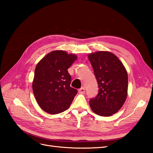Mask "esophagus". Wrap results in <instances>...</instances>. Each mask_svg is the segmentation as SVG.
Returning a JSON list of instances; mask_svg holds the SVG:
<instances>
[{"label":"esophagus","instance_id":"34e87169","mask_svg":"<svg viewBox=\"0 0 153 153\" xmlns=\"http://www.w3.org/2000/svg\"><path fill=\"white\" fill-rule=\"evenodd\" d=\"M78 91H79V93H81V94L85 93V87H82V88H80V89L78 90Z\"/></svg>","mask_w":153,"mask_h":153}]
</instances>
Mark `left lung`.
I'll return each mask as SVG.
<instances>
[{"instance_id":"1","label":"left lung","mask_w":153,"mask_h":153,"mask_svg":"<svg viewBox=\"0 0 153 153\" xmlns=\"http://www.w3.org/2000/svg\"><path fill=\"white\" fill-rule=\"evenodd\" d=\"M98 83L99 93L89 100L97 114L110 116L122 108L128 96V77L123 64L115 54L97 51L88 54Z\"/></svg>"}]
</instances>
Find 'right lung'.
Instances as JSON below:
<instances>
[{"label": "right lung", "mask_w": 153, "mask_h": 153, "mask_svg": "<svg viewBox=\"0 0 153 153\" xmlns=\"http://www.w3.org/2000/svg\"><path fill=\"white\" fill-rule=\"evenodd\" d=\"M77 58L74 54L54 51L37 64L32 88L39 106L45 112L56 114L70 107L77 91L70 87L68 69Z\"/></svg>", "instance_id": "obj_1"}]
</instances>
